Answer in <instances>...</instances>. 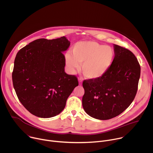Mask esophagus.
Returning a JSON list of instances; mask_svg holds the SVG:
<instances>
[{
  "instance_id": "34e87169",
  "label": "esophagus",
  "mask_w": 153,
  "mask_h": 153,
  "mask_svg": "<svg viewBox=\"0 0 153 153\" xmlns=\"http://www.w3.org/2000/svg\"><path fill=\"white\" fill-rule=\"evenodd\" d=\"M78 81H79V85H81L82 84V80L81 79H78Z\"/></svg>"
}]
</instances>
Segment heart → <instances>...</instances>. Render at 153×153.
Returning a JSON list of instances; mask_svg holds the SVG:
<instances>
[{
	"label": "heart",
	"instance_id": "1",
	"mask_svg": "<svg viewBox=\"0 0 153 153\" xmlns=\"http://www.w3.org/2000/svg\"><path fill=\"white\" fill-rule=\"evenodd\" d=\"M72 53L65 54L68 71L74 74L80 68L85 77L90 80L102 77L110 69L114 57V51L110 46H105L91 40L80 41L73 46Z\"/></svg>",
	"mask_w": 153,
	"mask_h": 153
}]
</instances>
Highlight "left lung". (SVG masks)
<instances>
[{
  "mask_svg": "<svg viewBox=\"0 0 153 153\" xmlns=\"http://www.w3.org/2000/svg\"><path fill=\"white\" fill-rule=\"evenodd\" d=\"M114 58L107 73L97 80H85L82 106L91 117L99 120L115 117L131 105L137 93L140 67L134 54L113 44Z\"/></svg>",
  "mask_w": 153,
  "mask_h": 153,
  "instance_id": "8db88e82",
  "label": "left lung"
}]
</instances>
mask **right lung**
<instances>
[{
  "label": "right lung",
  "mask_w": 153,
  "mask_h": 153,
  "mask_svg": "<svg viewBox=\"0 0 153 153\" xmlns=\"http://www.w3.org/2000/svg\"><path fill=\"white\" fill-rule=\"evenodd\" d=\"M70 45L66 37L39 39L17 53L12 79L21 103L32 114L50 118L60 113L79 83L65 72L63 52Z\"/></svg>",
  "instance_id": "right-lung-1"
}]
</instances>
